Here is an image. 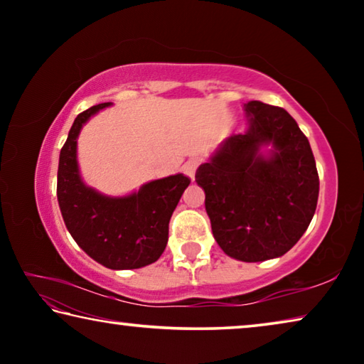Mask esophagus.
<instances>
[{
	"mask_svg": "<svg viewBox=\"0 0 364 364\" xmlns=\"http://www.w3.org/2000/svg\"><path fill=\"white\" fill-rule=\"evenodd\" d=\"M197 167H199V159L193 157V159H189V160H186V162H184V165H183V171H184V173H186V175L191 178V180H193L194 175H196V170H197Z\"/></svg>",
	"mask_w": 364,
	"mask_h": 364,
	"instance_id": "esophagus-1",
	"label": "esophagus"
}]
</instances>
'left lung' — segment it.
Wrapping results in <instances>:
<instances>
[{"label":"left lung","instance_id":"left-lung-1","mask_svg":"<svg viewBox=\"0 0 364 364\" xmlns=\"http://www.w3.org/2000/svg\"><path fill=\"white\" fill-rule=\"evenodd\" d=\"M245 133L232 134L196 181L205 191L213 237L226 255L263 262L297 244L315 215L319 176L308 138L291 114L260 101L244 104ZM275 147L267 161L263 144Z\"/></svg>","mask_w":364,"mask_h":364}]
</instances>
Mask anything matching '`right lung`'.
I'll use <instances>...</instances> for the list:
<instances>
[{
  "mask_svg": "<svg viewBox=\"0 0 364 364\" xmlns=\"http://www.w3.org/2000/svg\"><path fill=\"white\" fill-rule=\"evenodd\" d=\"M109 104L86 109L73 122L59 156L58 200L67 230L86 254L107 268L133 269L162 255L171 213L191 180L162 178L119 199L86 188L78 175L77 136L83 123Z\"/></svg>",
  "mask_w": 364,
  "mask_h": 364,
  "instance_id": "obj_1",
  "label": "right lung"
}]
</instances>
